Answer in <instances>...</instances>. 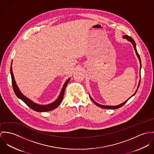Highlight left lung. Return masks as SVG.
Instances as JSON below:
<instances>
[{"label": "left lung", "instance_id": "1", "mask_svg": "<svg viewBox=\"0 0 154 154\" xmlns=\"http://www.w3.org/2000/svg\"><path fill=\"white\" fill-rule=\"evenodd\" d=\"M123 38H125V39H127V40L128 41H130L132 44V45H133V46H134V50H135V51L136 52V54H137V58H138V59H139V63H140V69H141V61H140V56H139V54L137 53V48H136V44H135V42L134 41V40L131 37V36H129L128 35H124L123 36ZM140 80H139V85H138V86H137V90H136V91H135V93L129 98V99H128V100H126L125 102H124L123 103H121V104H120L119 105H118V106H104V105H102V104H99V103H97V102H96L90 96V98H91V100L97 106H99V107H102V108H103V109H119L120 107H121L122 106H123L128 101V100L129 99H130L133 96H134L135 94H136V93L137 92V89H138V88H139V85H140Z\"/></svg>", "mask_w": 154, "mask_h": 154}]
</instances>
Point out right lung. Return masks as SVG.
<instances>
[{
    "label": "right lung",
    "mask_w": 154,
    "mask_h": 154,
    "mask_svg": "<svg viewBox=\"0 0 154 154\" xmlns=\"http://www.w3.org/2000/svg\"><path fill=\"white\" fill-rule=\"evenodd\" d=\"M11 77H12V86H13V89H14V91L15 94L17 95V96L19 99H21L31 109H32V110H34L36 112H45L51 111L52 110L56 109L60 104V103L63 100V97H64V94L66 88L67 87V85H68L69 79H70V78H69V79L65 82L64 85L63 87V88L61 90V91L59 95V97L55 102L50 103V104H47V105H40V104H38L35 103L34 102H32V100H31L30 99H29L28 98H27L26 97H25L19 90V88L16 84V82L14 79V74L12 72V65L11 66Z\"/></svg>",
    "instance_id": "1"
}]
</instances>
